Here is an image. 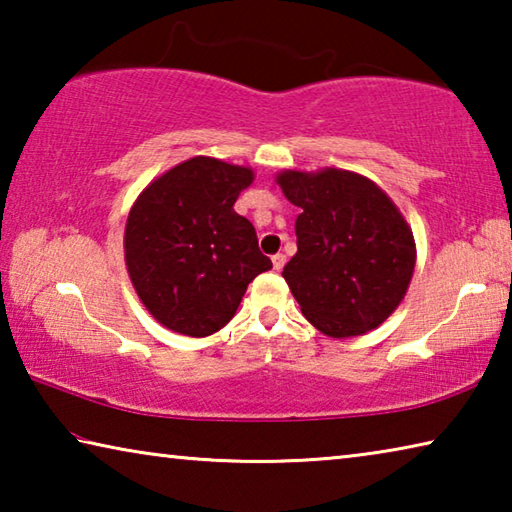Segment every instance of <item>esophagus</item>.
Instances as JSON below:
<instances>
[{
	"mask_svg": "<svg viewBox=\"0 0 512 512\" xmlns=\"http://www.w3.org/2000/svg\"><path fill=\"white\" fill-rule=\"evenodd\" d=\"M271 259H273V268H275V271H282V268H284V264H287V257H284L282 253H277V255H273Z\"/></svg>",
	"mask_w": 512,
	"mask_h": 512,
	"instance_id": "1",
	"label": "esophagus"
}]
</instances>
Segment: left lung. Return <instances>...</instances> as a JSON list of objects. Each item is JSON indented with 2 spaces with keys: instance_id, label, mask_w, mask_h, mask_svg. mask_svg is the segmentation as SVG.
Segmentation results:
<instances>
[{
  "instance_id": "left-lung-1",
  "label": "left lung",
  "mask_w": 512,
  "mask_h": 512,
  "mask_svg": "<svg viewBox=\"0 0 512 512\" xmlns=\"http://www.w3.org/2000/svg\"><path fill=\"white\" fill-rule=\"evenodd\" d=\"M277 185L302 210L298 253L282 271L302 316L332 339L379 327L402 302L415 266L400 210L352 171H284Z\"/></svg>"
}]
</instances>
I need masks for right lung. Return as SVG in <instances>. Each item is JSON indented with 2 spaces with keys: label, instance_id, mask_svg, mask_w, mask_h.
Masks as SVG:
<instances>
[{
  "label": "right lung",
  "instance_id": "1",
  "mask_svg": "<svg viewBox=\"0 0 512 512\" xmlns=\"http://www.w3.org/2000/svg\"><path fill=\"white\" fill-rule=\"evenodd\" d=\"M250 183V169L198 155L135 201L124 235L128 275L164 327L198 339L219 332L248 284L273 268L253 223L232 207Z\"/></svg>",
  "mask_w": 512,
  "mask_h": 512
}]
</instances>
